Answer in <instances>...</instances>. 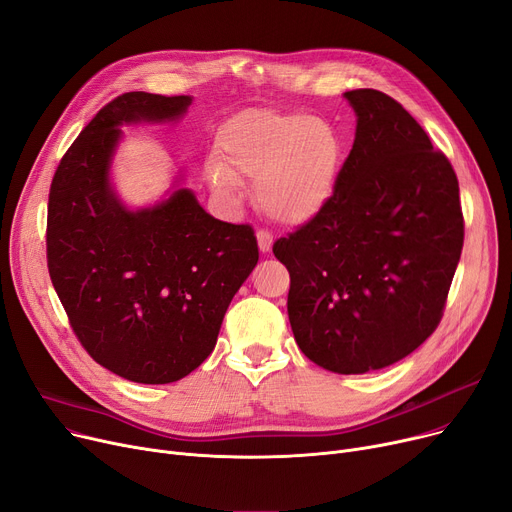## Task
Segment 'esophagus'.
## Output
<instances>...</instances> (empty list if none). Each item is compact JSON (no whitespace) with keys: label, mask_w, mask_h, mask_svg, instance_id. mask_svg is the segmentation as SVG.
I'll return each mask as SVG.
<instances>
[{"label":"esophagus","mask_w":512,"mask_h":512,"mask_svg":"<svg viewBox=\"0 0 512 512\" xmlns=\"http://www.w3.org/2000/svg\"><path fill=\"white\" fill-rule=\"evenodd\" d=\"M257 242H259V251L265 255L272 251V245H274V236L267 232V230H259L257 232Z\"/></svg>","instance_id":"obj_1"}]
</instances>
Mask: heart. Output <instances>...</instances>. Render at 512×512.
I'll return each instance as SVG.
<instances>
[{"instance_id":"b5f03b06","label":"heart","mask_w":512,"mask_h":512,"mask_svg":"<svg viewBox=\"0 0 512 512\" xmlns=\"http://www.w3.org/2000/svg\"><path fill=\"white\" fill-rule=\"evenodd\" d=\"M342 153L340 134L326 120L249 110L222 126L209 182L234 195L238 178H251L255 201L272 220L305 226L334 199Z\"/></svg>"}]
</instances>
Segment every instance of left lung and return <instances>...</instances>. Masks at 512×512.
Wrapping results in <instances>:
<instances>
[{
  "instance_id": "1",
  "label": "left lung",
  "mask_w": 512,
  "mask_h": 512,
  "mask_svg": "<svg viewBox=\"0 0 512 512\" xmlns=\"http://www.w3.org/2000/svg\"><path fill=\"white\" fill-rule=\"evenodd\" d=\"M355 143L330 205L274 255L290 274L288 319L307 359L367 373L411 355L438 328L463 251L459 180L398 101L344 93Z\"/></svg>"
}]
</instances>
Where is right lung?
<instances>
[{
    "mask_svg": "<svg viewBox=\"0 0 512 512\" xmlns=\"http://www.w3.org/2000/svg\"><path fill=\"white\" fill-rule=\"evenodd\" d=\"M191 95L132 91L78 134L49 188L47 267L70 326L105 369L170 384L213 351L226 309L259 259L247 224L215 220L182 188L130 209L112 184L122 126L180 120Z\"/></svg>",
    "mask_w": 512,
    "mask_h": 512,
    "instance_id": "add662e5",
    "label": "right lung"
}]
</instances>
